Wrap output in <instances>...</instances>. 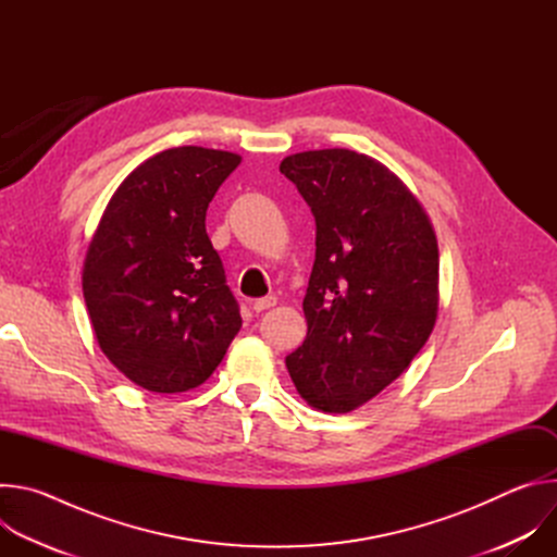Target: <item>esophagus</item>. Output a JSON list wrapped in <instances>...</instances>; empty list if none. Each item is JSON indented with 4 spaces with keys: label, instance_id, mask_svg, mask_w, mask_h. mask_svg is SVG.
Listing matches in <instances>:
<instances>
[{
    "label": "esophagus",
    "instance_id": "1",
    "mask_svg": "<svg viewBox=\"0 0 557 557\" xmlns=\"http://www.w3.org/2000/svg\"><path fill=\"white\" fill-rule=\"evenodd\" d=\"M275 304H277V297H275V295H269V297L256 299V301L251 304V308H253L256 312H262V310H267V308H273Z\"/></svg>",
    "mask_w": 557,
    "mask_h": 557
}]
</instances>
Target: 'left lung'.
<instances>
[{
	"label": "left lung",
	"mask_w": 557,
	"mask_h": 557,
	"mask_svg": "<svg viewBox=\"0 0 557 557\" xmlns=\"http://www.w3.org/2000/svg\"><path fill=\"white\" fill-rule=\"evenodd\" d=\"M280 172L317 224L308 333L286 368L310 408L346 414L399 376L434 331L436 233L408 185L366 153L299 151Z\"/></svg>",
	"instance_id": "left-lung-1"
}]
</instances>
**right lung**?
Segmentation results:
<instances>
[{"label": "right lung", "instance_id": "1", "mask_svg": "<svg viewBox=\"0 0 557 557\" xmlns=\"http://www.w3.org/2000/svg\"><path fill=\"white\" fill-rule=\"evenodd\" d=\"M243 156L196 145L147 158L114 191L84 260L103 355L149 392L205 383L243 326L205 218Z\"/></svg>", "mask_w": 557, "mask_h": 557}]
</instances>
